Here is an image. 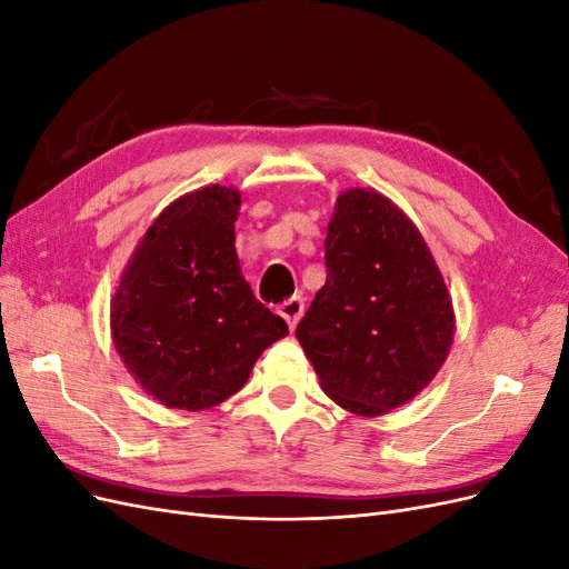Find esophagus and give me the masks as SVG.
Instances as JSON below:
<instances>
[{
	"mask_svg": "<svg viewBox=\"0 0 569 569\" xmlns=\"http://www.w3.org/2000/svg\"><path fill=\"white\" fill-rule=\"evenodd\" d=\"M278 313L287 320V325L291 327V330H295L299 318L303 316V299H301V297H291V299L282 301V303L278 306Z\"/></svg>",
	"mask_w": 569,
	"mask_h": 569,
	"instance_id": "esophagus-1",
	"label": "esophagus"
}]
</instances>
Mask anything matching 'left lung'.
Wrapping results in <instances>:
<instances>
[{"label": "left lung", "mask_w": 569, "mask_h": 569, "mask_svg": "<svg viewBox=\"0 0 569 569\" xmlns=\"http://www.w3.org/2000/svg\"><path fill=\"white\" fill-rule=\"evenodd\" d=\"M325 268L297 339L335 403L382 416L420 393L449 356V289L410 218L358 187L337 199Z\"/></svg>", "instance_id": "obj_1"}]
</instances>
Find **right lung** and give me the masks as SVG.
<instances>
[{
	"label": "right lung",
	"mask_w": 569,
	"mask_h": 569,
	"mask_svg": "<svg viewBox=\"0 0 569 569\" xmlns=\"http://www.w3.org/2000/svg\"><path fill=\"white\" fill-rule=\"evenodd\" d=\"M239 192L201 187L153 220L111 303L113 343L147 393L168 408L218 406L249 380L287 322L239 270Z\"/></svg>",
	"instance_id": "obj_1"
}]
</instances>
